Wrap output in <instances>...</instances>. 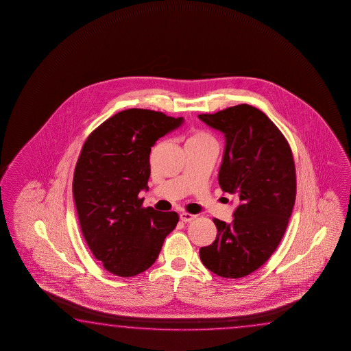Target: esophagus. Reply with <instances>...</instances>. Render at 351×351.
Wrapping results in <instances>:
<instances>
[{
    "instance_id": "esophagus-1",
    "label": "esophagus",
    "mask_w": 351,
    "mask_h": 351,
    "mask_svg": "<svg viewBox=\"0 0 351 351\" xmlns=\"http://www.w3.org/2000/svg\"><path fill=\"white\" fill-rule=\"evenodd\" d=\"M179 217H180V220L183 221V222H191V221L195 220L196 215L182 213V214L179 215Z\"/></svg>"
}]
</instances>
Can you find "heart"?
I'll return each mask as SVG.
<instances>
[{"instance_id":"heart-1","label":"heart","mask_w":351,"mask_h":351,"mask_svg":"<svg viewBox=\"0 0 351 351\" xmlns=\"http://www.w3.org/2000/svg\"><path fill=\"white\" fill-rule=\"evenodd\" d=\"M215 143L214 137L208 135V132H194L186 141V145H193V143Z\"/></svg>"}]
</instances>
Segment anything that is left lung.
Listing matches in <instances>:
<instances>
[{
    "instance_id": "1",
    "label": "left lung",
    "mask_w": 351,
    "mask_h": 351,
    "mask_svg": "<svg viewBox=\"0 0 351 351\" xmlns=\"http://www.w3.org/2000/svg\"><path fill=\"white\" fill-rule=\"evenodd\" d=\"M199 119L225 135L219 184L239 200L231 223L214 219L217 236L200 248V259L221 278L239 279L262 267L285 233L296 199L295 162L285 136L256 108L239 104Z\"/></svg>"
}]
</instances>
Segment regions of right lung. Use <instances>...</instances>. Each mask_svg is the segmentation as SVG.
<instances>
[{
	"label": "right lung",
	"mask_w": 351,
	"mask_h": 351,
	"mask_svg": "<svg viewBox=\"0 0 351 351\" xmlns=\"http://www.w3.org/2000/svg\"><path fill=\"white\" fill-rule=\"evenodd\" d=\"M183 121L132 108L106 120L84 143L73 199L89 250L109 273L130 278L147 270L178 223L174 211L143 208L138 193L149 189L151 147Z\"/></svg>",
	"instance_id": "1"
}]
</instances>
